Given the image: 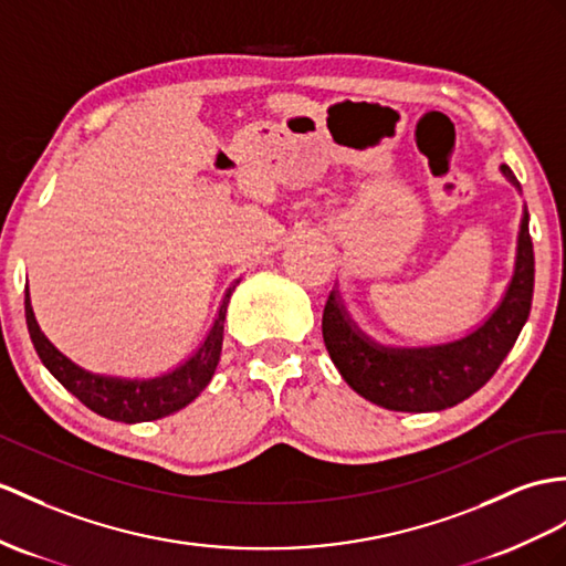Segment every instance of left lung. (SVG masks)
<instances>
[{
  "instance_id": "1",
  "label": "left lung",
  "mask_w": 566,
  "mask_h": 566,
  "mask_svg": "<svg viewBox=\"0 0 566 566\" xmlns=\"http://www.w3.org/2000/svg\"><path fill=\"white\" fill-rule=\"evenodd\" d=\"M502 175L521 191L518 179L506 165H502ZM533 279V242L528 211L523 209L512 281L500 305L471 334L439 346H381L357 328L338 291H334L322 316L326 350L348 387L371 403L401 412L451 408L485 387L514 348L531 314Z\"/></svg>"
}]
</instances>
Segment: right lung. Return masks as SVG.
I'll list each match as a JSON object with an SVG mask.
<instances>
[{
	"mask_svg": "<svg viewBox=\"0 0 566 566\" xmlns=\"http://www.w3.org/2000/svg\"><path fill=\"white\" fill-rule=\"evenodd\" d=\"M232 291H235V285L228 287V293L218 307L213 326L209 334H206L199 350L191 355L189 360L168 371V375H160L154 379L105 377L69 360L66 355H62L52 346L43 331H40L31 307L29 291H25V324H29V334L35 353L50 369V375L57 379L69 394H74L81 403L107 420L148 422L182 410L209 387L220 360V348H223V322Z\"/></svg>",
	"mask_w": 566,
	"mask_h": 566,
	"instance_id": "add662e5",
	"label": "right lung"
}]
</instances>
